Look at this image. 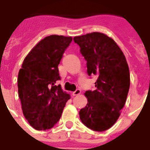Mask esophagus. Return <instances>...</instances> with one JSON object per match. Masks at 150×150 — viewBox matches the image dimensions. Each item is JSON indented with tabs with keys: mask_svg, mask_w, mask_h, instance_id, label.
<instances>
[{
	"mask_svg": "<svg viewBox=\"0 0 150 150\" xmlns=\"http://www.w3.org/2000/svg\"><path fill=\"white\" fill-rule=\"evenodd\" d=\"M81 93V91H80V89H76L72 94H73V96H78V95H79Z\"/></svg>",
	"mask_w": 150,
	"mask_h": 150,
	"instance_id": "esophagus-1",
	"label": "esophagus"
}]
</instances>
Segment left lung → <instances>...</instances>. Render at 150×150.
<instances>
[{"label":"left lung","mask_w":150,"mask_h":150,"mask_svg":"<svg viewBox=\"0 0 150 150\" xmlns=\"http://www.w3.org/2000/svg\"><path fill=\"white\" fill-rule=\"evenodd\" d=\"M87 61L89 76H98L96 89L85 92L86 107L79 111L82 123L97 132L107 130L116 123L125 104L130 75L122 50L107 35L94 32L74 38Z\"/></svg>","instance_id":"obj_1"}]
</instances>
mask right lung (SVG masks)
<instances>
[{
  "label": "right lung",
  "mask_w": 150,
  "mask_h": 150,
  "mask_svg": "<svg viewBox=\"0 0 150 150\" xmlns=\"http://www.w3.org/2000/svg\"><path fill=\"white\" fill-rule=\"evenodd\" d=\"M71 41V37H46L28 54L18 72L22 112L37 130H46L55 125L70 99V95L55 83L60 79L58 66Z\"/></svg>",
  "instance_id": "add662e5"
}]
</instances>
